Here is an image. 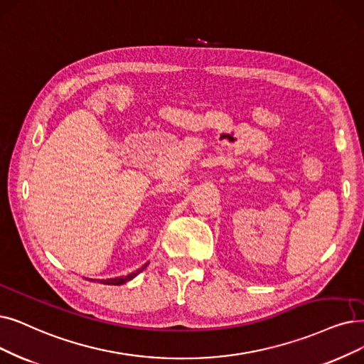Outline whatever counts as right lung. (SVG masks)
<instances>
[{
    "label": "right lung",
    "mask_w": 364,
    "mask_h": 364,
    "mask_svg": "<svg viewBox=\"0 0 364 364\" xmlns=\"http://www.w3.org/2000/svg\"><path fill=\"white\" fill-rule=\"evenodd\" d=\"M148 266V263L144 264L143 267H140L139 270H136V272H133V273H129V274H127V276H121V278H112V279H105V281H101V284H105V285H122V284H125V282H128L129 279H133L134 276H137L144 267Z\"/></svg>",
    "instance_id": "obj_1"
}]
</instances>
